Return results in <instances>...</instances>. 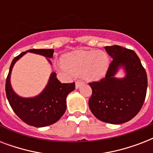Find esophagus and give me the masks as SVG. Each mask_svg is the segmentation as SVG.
<instances>
[{
    "label": "esophagus",
    "mask_w": 153,
    "mask_h": 153,
    "mask_svg": "<svg viewBox=\"0 0 153 153\" xmlns=\"http://www.w3.org/2000/svg\"><path fill=\"white\" fill-rule=\"evenodd\" d=\"M82 85V82L81 81H76V82H75V87H76V89H79Z\"/></svg>",
    "instance_id": "1"
}]
</instances>
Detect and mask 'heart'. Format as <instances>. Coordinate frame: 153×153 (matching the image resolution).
<instances>
[{
    "mask_svg": "<svg viewBox=\"0 0 153 153\" xmlns=\"http://www.w3.org/2000/svg\"><path fill=\"white\" fill-rule=\"evenodd\" d=\"M59 70L79 75L86 82H96L103 79L109 67V59L104 51L79 50L67 53L61 58Z\"/></svg>",
    "mask_w": 153,
    "mask_h": 153,
    "instance_id": "obj_1",
    "label": "heart"
}]
</instances>
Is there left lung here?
Returning <instances> with one entry per match:
<instances>
[{"label": "left lung", "instance_id": "obj_1", "mask_svg": "<svg viewBox=\"0 0 153 153\" xmlns=\"http://www.w3.org/2000/svg\"><path fill=\"white\" fill-rule=\"evenodd\" d=\"M105 49L113 61L104 79L90 83L92 95L89 107L98 120L119 125L130 121L141 109L147 91V74L132 50L117 45ZM120 69L125 73L122 78L116 77Z\"/></svg>", "mask_w": 153, "mask_h": 153}]
</instances>
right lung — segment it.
<instances>
[{
  "label": "right lung",
  "mask_w": 153,
  "mask_h": 153,
  "mask_svg": "<svg viewBox=\"0 0 153 153\" xmlns=\"http://www.w3.org/2000/svg\"><path fill=\"white\" fill-rule=\"evenodd\" d=\"M27 52L42 55L51 64L49 59L52 58L53 49H31L20 54L11 63L6 79V96L13 111L24 122L34 127H45L55 123L64 114L67 97L74 91L75 84L61 83L56 73L51 72L46 86L38 95L31 98L18 95L12 87L11 74L16 62Z\"/></svg>",
  "instance_id": "1"
}]
</instances>
